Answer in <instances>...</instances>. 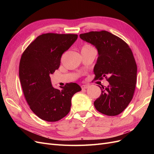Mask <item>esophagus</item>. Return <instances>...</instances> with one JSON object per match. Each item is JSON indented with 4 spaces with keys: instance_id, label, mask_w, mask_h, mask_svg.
I'll use <instances>...</instances> for the list:
<instances>
[{
    "instance_id": "obj_1",
    "label": "esophagus",
    "mask_w": 154,
    "mask_h": 154,
    "mask_svg": "<svg viewBox=\"0 0 154 154\" xmlns=\"http://www.w3.org/2000/svg\"><path fill=\"white\" fill-rule=\"evenodd\" d=\"M88 87H89V85H82L81 86L82 89H86V88H88Z\"/></svg>"
}]
</instances>
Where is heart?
<instances>
[{"label": "heart", "instance_id": "obj_1", "mask_svg": "<svg viewBox=\"0 0 154 154\" xmlns=\"http://www.w3.org/2000/svg\"><path fill=\"white\" fill-rule=\"evenodd\" d=\"M92 48L91 45H85L84 46H83V47L82 48V49H84V48Z\"/></svg>", "mask_w": 154, "mask_h": 154}]
</instances>
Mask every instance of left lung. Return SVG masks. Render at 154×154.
<instances>
[{
  "mask_svg": "<svg viewBox=\"0 0 154 154\" xmlns=\"http://www.w3.org/2000/svg\"><path fill=\"white\" fill-rule=\"evenodd\" d=\"M94 45L98 57L94 67V80L105 77L109 85L100 87L101 94L94 102L96 109L110 116L121 114L131 101L137 80V65L132 50L122 38L106 31L80 35Z\"/></svg>",
  "mask_w": 154,
  "mask_h": 154,
  "instance_id": "obj_1",
  "label": "left lung"
}]
</instances>
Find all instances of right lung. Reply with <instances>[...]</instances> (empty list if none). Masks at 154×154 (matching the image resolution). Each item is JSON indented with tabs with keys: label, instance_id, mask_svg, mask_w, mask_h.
Here are the masks:
<instances>
[{
	"label": "right lung",
	"instance_id": "obj_1",
	"mask_svg": "<svg viewBox=\"0 0 154 154\" xmlns=\"http://www.w3.org/2000/svg\"><path fill=\"white\" fill-rule=\"evenodd\" d=\"M77 38L75 34H42L22 54L19 78L23 93L31 110L46 122H57L67 116L72 96L82 90L76 83L54 88L50 78L59 68L62 54Z\"/></svg>",
	"mask_w": 154,
	"mask_h": 154
}]
</instances>
